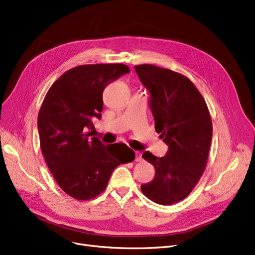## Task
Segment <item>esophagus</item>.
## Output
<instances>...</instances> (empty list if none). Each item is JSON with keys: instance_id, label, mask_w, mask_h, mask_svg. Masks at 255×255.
Segmentation results:
<instances>
[{"instance_id": "34e87169", "label": "esophagus", "mask_w": 255, "mask_h": 255, "mask_svg": "<svg viewBox=\"0 0 255 255\" xmlns=\"http://www.w3.org/2000/svg\"><path fill=\"white\" fill-rule=\"evenodd\" d=\"M143 158H142V154L139 152V151H136L135 152V161H141Z\"/></svg>"}]
</instances>
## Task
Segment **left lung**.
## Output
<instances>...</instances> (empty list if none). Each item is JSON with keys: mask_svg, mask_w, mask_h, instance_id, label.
Segmentation results:
<instances>
[{"mask_svg": "<svg viewBox=\"0 0 255 255\" xmlns=\"http://www.w3.org/2000/svg\"><path fill=\"white\" fill-rule=\"evenodd\" d=\"M149 92V107L168 150L163 157L145 151L142 157L155 167V177L141 186L155 203L170 205L191 193L205 169L212 123L202 95L188 77L151 64L134 66Z\"/></svg>", "mask_w": 255, "mask_h": 255, "instance_id": "obj_1", "label": "left lung"}]
</instances>
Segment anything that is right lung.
<instances>
[{
    "label": "right lung",
    "instance_id": "add662e5",
    "mask_svg": "<svg viewBox=\"0 0 255 255\" xmlns=\"http://www.w3.org/2000/svg\"><path fill=\"white\" fill-rule=\"evenodd\" d=\"M128 72L125 64L76 66L53 84L38 112L46 163L59 187L77 200L102 193L114 168L134 159L126 144L105 145L91 136L93 120L102 116L105 87Z\"/></svg>",
    "mask_w": 255,
    "mask_h": 255
}]
</instances>
